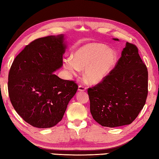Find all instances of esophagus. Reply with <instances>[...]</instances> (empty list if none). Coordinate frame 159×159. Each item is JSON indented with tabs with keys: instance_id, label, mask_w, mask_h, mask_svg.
<instances>
[{
	"instance_id": "34e87169",
	"label": "esophagus",
	"mask_w": 159,
	"mask_h": 159,
	"mask_svg": "<svg viewBox=\"0 0 159 159\" xmlns=\"http://www.w3.org/2000/svg\"><path fill=\"white\" fill-rule=\"evenodd\" d=\"M86 90V88L84 86H79V91H85Z\"/></svg>"
}]
</instances>
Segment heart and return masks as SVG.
I'll return each instance as SVG.
<instances>
[{"instance_id":"1","label":"heart","mask_w":159,"mask_h":159,"mask_svg":"<svg viewBox=\"0 0 159 159\" xmlns=\"http://www.w3.org/2000/svg\"><path fill=\"white\" fill-rule=\"evenodd\" d=\"M118 60L114 48L99 43H89L78 48L73 53V58L64 60L65 68L75 75L80 69H85L84 78L91 84L102 82L112 71Z\"/></svg>"}]
</instances>
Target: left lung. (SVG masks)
<instances>
[{
	"mask_svg": "<svg viewBox=\"0 0 159 159\" xmlns=\"http://www.w3.org/2000/svg\"><path fill=\"white\" fill-rule=\"evenodd\" d=\"M88 94L91 113L98 124L109 128L131 124L143 108L148 94L147 68L137 47L126 43L112 71L88 89Z\"/></svg>",
	"mask_w": 159,
	"mask_h": 159,
	"instance_id": "left-lung-1",
	"label": "left lung"
}]
</instances>
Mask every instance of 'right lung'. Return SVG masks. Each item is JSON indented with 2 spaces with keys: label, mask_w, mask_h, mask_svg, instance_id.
<instances>
[{
  "label": "right lung",
  "mask_w": 159,
  "mask_h": 159,
  "mask_svg": "<svg viewBox=\"0 0 159 159\" xmlns=\"http://www.w3.org/2000/svg\"><path fill=\"white\" fill-rule=\"evenodd\" d=\"M64 35L35 40L16 57L8 75V93L18 114L33 126L46 129L62 120L78 86L54 72L63 66Z\"/></svg>",
  "instance_id": "right-lung-1"
}]
</instances>
